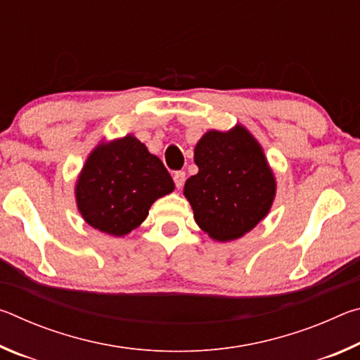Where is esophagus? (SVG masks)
I'll return each mask as SVG.
<instances>
[{"mask_svg":"<svg viewBox=\"0 0 360 360\" xmlns=\"http://www.w3.org/2000/svg\"><path fill=\"white\" fill-rule=\"evenodd\" d=\"M173 179H174V184L178 188H181L184 186V181H186V173L184 172H174L173 174Z\"/></svg>","mask_w":360,"mask_h":360,"instance_id":"1","label":"esophagus"}]
</instances>
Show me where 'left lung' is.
<instances>
[{"label": "left lung", "instance_id": "8db88e82", "mask_svg": "<svg viewBox=\"0 0 360 360\" xmlns=\"http://www.w3.org/2000/svg\"><path fill=\"white\" fill-rule=\"evenodd\" d=\"M193 160L198 173L186 181L184 195L195 222L211 238H240L268 214L276 181L264 149L245 127L205 133Z\"/></svg>", "mask_w": 360, "mask_h": 360}]
</instances>
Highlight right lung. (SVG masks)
Returning <instances> with one entry per match:
<instances>
[{
	"mask_svg": "<svg viewBox=\"0 0 360 360\" xmlns=\"http://www.w3.org/2000/svg\"><path fill=\"white\" fill-rule=\"evenodd\" d=\"M173 191L174 182L160 158L127 135L96 146L75 192L85 222L103 233L124 236L148 217L157 198Z\"/></svg>",
	"mask_w": 360,
	"mask_h": 360,
	"instance_id": "obj_1",
	"label": "right lung"
}]
</instances>
